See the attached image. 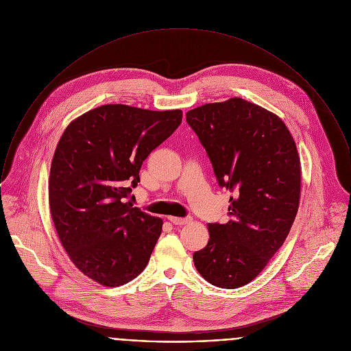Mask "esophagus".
<instances>
[{"instance_id": "esophagus-1", "label": "esophagus", "mask_w": 351, "mask_h": 351, "mask_svg": "<svg viewBox=\"0 0 351 351\" xmlns=\"http://www.w3.org/2000/svg\"><path fill=\"white\" fill-rule=\"evenodd\" d=\"M168 219L173 223V225H186V223H189V222H191V217H186V218H180V217H172V215H169L168 217Z\"/></svg>"}]
</instances>
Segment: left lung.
I'll list each match as a JSON object with an SVG mask.
<instances>
[{
    "instance_id": "8db88e82",
    "label": "left lung",
    "mask_w": 351,
    "mask_h": 351,
    "mask_svg": "<svg viewBox=\"0 0 351 351\" xmlns=\"http://www.w3.org/2000/svg\"><path fill=\"white\" fill-rule=\"evenodd\" d=\"M230 197L226 223H209L208 245L194 252L211 285L237 289L255 280L283 244L301 195V162L289 129L274 112L232 97L186 114Z\"/></svg>"
}]
</instances>
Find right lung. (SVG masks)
<instances>
[{
	"label": "right lung",
	"instance_id": "obj_1",
	"mask_svg": "<svg viewBox=\"0 0 351 351\" xmlns=\"http://www.w3.org/2000/svg\"><path fill=\"white\" fill-rule=\"evenodd\" d=\"M182 117V110L106 104L71 121L61 136L50 168V213L69 259L88 278L117 287L146 267L162 219L128 198L142 162Z\"/></svg>",
	"mask_w": 351,
	"mask_h": 351
}]
</instances>
